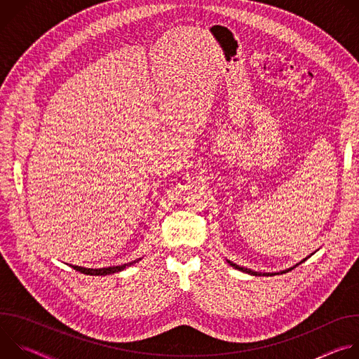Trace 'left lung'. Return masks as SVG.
Masks as SVG:
<instances>
[{"label": "left lung", "mask_w": 359, "mask_h": 359, "mask_svg": "<svg viewBox=\"0 0 359 359\" xmlns=\"http://www.w3.org/2000/svg\"><path fill=\"white\" fill-rule=\"evenodd\" d=\"M306 260V259H305ZM305 260H302V262H305ZM301 262V263H302ZM230 263V262H229ZM230 266L231 267H234V269H237V270H240V271H244V273H248V274H251V276H274V274H271V273H257V271H252V270H248V269H244V267H240V266H237V264H233V263H230ZM291 270V269H290ZM288 270H285V271H280L278 274H283V273H287Z\"/></svg>", "instance_id": "left-lung-1"}]
</instances>
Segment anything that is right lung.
I'll return each instance as SVG.
<instances>
[{
  "instance_id": "obj_1",
  "label": "right lung",
  "mask_w": 359,
  "mask_h": 359,
  "mask_svg": "<svg viewBox=\"0 0 359 359\" xmlns=\"http://www.w3.org/2000/svg\"><path fill=\"white\" fill-rule=\"evenodd\" d=\"M136 262L139 260H135V262H130L128 264H122V266H115V267H107V269H85V267H79V266H71L74 270L79 271V273H83V274H88V276H108V274H114V273H118V271H122L125 270L126 267L135 264Z\"/></svg>"
}]
</instances>
